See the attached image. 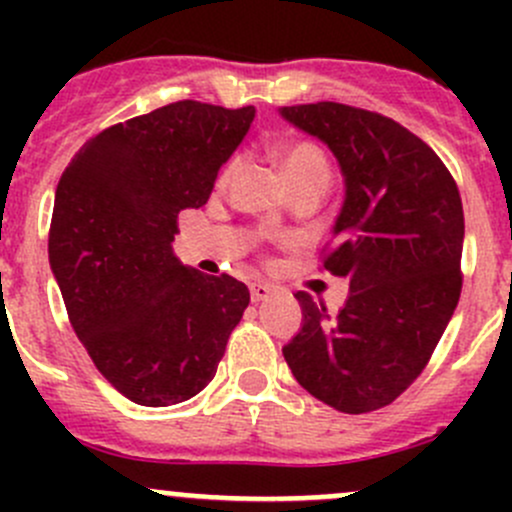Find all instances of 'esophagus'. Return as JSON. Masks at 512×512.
<instances>
[{"label":"esophagus","instance_id":"esophagus-1","mask_svg":"<svg viewBox=\"0 0 512 512\" xmlns=\"http://www.w3.org/2000/svg\"><path fill=\"white\" fill-rule=\"evenodd\" d=\"M250 297H252V302H265V299L272 297V287L257 282V285L250 287Z\"/></svg>","mask_w":512,"mask_h":512}]
</instances>
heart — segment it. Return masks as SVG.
<instances>
[{
  "label": "heart",
  "mask_w": 512,
  "mask_h": 512,
  "mask_svg": "<svg viewBox=\"0 0 512 512\" xmlns=\"http://www.w3.org/2000/svg\"><path fill=\"white\" fill-rule=\"evenodd\" d=\"M275 160L289 185L304 183V180H329L327 156L314 143H285V146H280L275 151Z\"/></svg>",
  "instance_id": "1"
}]
</instances>
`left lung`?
I'll use <instances>...</instances> for the list:
<instances>
[{
  "label": "left lung",
  "instance_id": "8db88e82",
  "mask_svg": "<svg viewBox=\"0 0 512 512\" xmlns=\"http://www.w3.org/2000/svg\"><path fill=\"white\" fill-rule=\"evenodd\" d=\"M280 116L337 158L344 203L324 270L349 297L337 314L297 292L302 327L282 347L294 379L342 414L399 399L431 359L461 297L463 205L443 160L401 123L334 101Z\"/></svg>",
  "mask_w": 512,
  "mask_h": 512
}]
</instances>
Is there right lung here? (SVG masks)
I'll use <instances>...</instances> for the list:
<instances>
[{
  "mask_svg": "<svg viewBox=\"0 0 512 512\" xmlns=\"http://www.w3.org/2000/svg\"><path fill=\"white\" fill-rule=\"evenodd\" d=\"M252 118V106L168 103L86 141L56 185L51 272L76 337L133 404L200 394L250 304L242 282L190 270L170 242Z\"/></svg>",
  "mask_w": 512,
  "mask_h": 512,
  "instance_id": "1",
  "label": "right lung"
}]
</instances>
